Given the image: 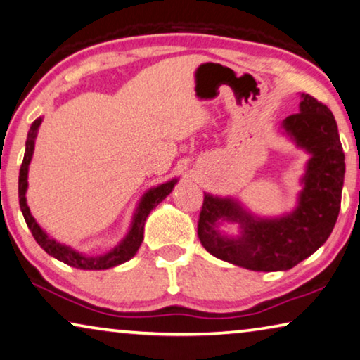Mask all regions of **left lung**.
<instances>
[{
    "mask_svg": "<svg viewBox=\"0 0 360 360\" xmlns=\"http://www.w3.org/2000/svg\"><path fill=\"white\" fill-rule=\"evenodd\" d=\"M282 128L309 153L298 207L281 218H258L233 198L205 193L198 238L208 253L250 271H287L327 242L338 218L345 181V152L330 108L301 94L300 112L283 120ZM219 220L237 221L241 233L227 238Z\"/></svg>",
    "mask_w": 360,
    "mask_h": 360,
    "instance_id": "obj_1",
    "label": "left lung"
}]
</instances>
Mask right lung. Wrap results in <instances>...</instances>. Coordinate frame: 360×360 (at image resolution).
Wrapping results in <instances>:
<instances>
[{
  "instance_id": "obj_1",
  "label": "right lung",
  "mask_w": 360,
  "mask_h": 360,
  "mask_svg": "<svg viewBox=\"0 0 360 360\" xmlns=\"http://www.w3.org/2000/svg\"><path fill=\"white\" fill-rule=\"evenodd\" d=\"M39 124H41V117L37 118L35 122L32 123L30 131L27 134V142H25V153H24V162H22L20 173H19V205L22 210V214H24V219L27 222L28 229L32 231V236L35 237L39 247H41L48 255L54 256L56 259H59L65 264L77 267V269H84V271H102V269H110V267H115L118 264H123V262L129 261L133 256L138 253L142 240H144V224L147 216H149L150 211L157 207V205L165 200L169 195V192L173 191L178 179H171L168 182H163L157 187H152V189L147 191L144 195L141 197L138 208H136V213L133 216V222H131L129 232L127 237L120 242L115 248H112L110 252L105 255L93 256L86 253H79L77 250H73L67 245L60 243L51 238L46 232H44L41 227L38 226V222L33 218L30 213V208L27 205V187H28V165L32 162L33 157V149H35V138L38 133Z\"/></svg>"
}]
</instances>
